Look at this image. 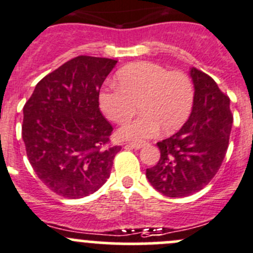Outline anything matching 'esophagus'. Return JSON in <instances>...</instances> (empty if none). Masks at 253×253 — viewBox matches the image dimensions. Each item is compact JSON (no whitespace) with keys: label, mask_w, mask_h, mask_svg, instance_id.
<instances>
[{"label":"esophagus","mask_w":253,"mask_h":253,"mask_svg":"<svg viewBox=\"0 0 253 253\" xmlns=\"http://www.w3.org/2000/svg\"><path fill=\"white\" fill-rule=\"evenodd\" d=\"M127 146L131 147V148H134V149H139L143 147V143H141V142H128V143H127Z\"/></svg>","instance_id":"1"}]
</instances>
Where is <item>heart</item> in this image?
<instances>
[{"instance_id":"1","label":"heart","mask_w":253,"mask_h":253,"mask_svg":"<svg viewBox=\"0 0 253 253\" xmlns=\"http://www.w3.org/2000/svg\"><path fill=\"white\" fill-rule=\"evenodd\" d=\"M99 104L111 121L124 124L137 111L141 116L119 129V136L129 141H143L180 128L194 105V86L180 72H169L162 65L141 61L120 69L116 86L100 92Z\"/></svg>"}]
</instances>
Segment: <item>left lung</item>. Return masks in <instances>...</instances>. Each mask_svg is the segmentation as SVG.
<instances>
[{"label": "left lung", "instance_id": "obj_1", "mask_svg": "<svg viewBox=\"0 0 253 253\" xmlns=\"http://www.w3.org/2000/svg\"><path fill=\"white\" fill-rule=\"evenodd\" d=\"M194 105L188 121L169 138L158 142L161 158L146 170L156 190L169 198H183L209 184L221 167L229 147L234 117L230 99L212 78L190 69Z\"/></svg>", "mask_w": 253, "mask_h": 253}]
</instances>
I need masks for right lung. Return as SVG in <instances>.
I'll return each instance as SVG.
<instances>
[{"label":"right lung","instance_id":"add662e5","mask_svg":"<svg viewBox=\"0 0 253 253\" xmlns=\"http://www.w3.org/2000/svg\"><path fill=\"white\" fill-rule=\"evenodd\" d=\"M116 63L73 58L44 77L24 105L22 138L28 161L60 197H87L109 179L121 147L109 146L114 128L100 111L99 94Z\"/></svg>","mask_w":253,"mask_h":253}]
</instances>
